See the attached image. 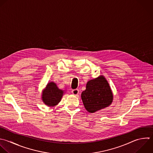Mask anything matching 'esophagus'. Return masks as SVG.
I'll return each mask as SVG.
<instances>
[{"label":"esophagus","mask_w":153,"mask_h":153,"mask_svg":"<svg viewBox=\"0 0 153 153\" xmlns=\"http://www.w3.org/2000/svg\"><path fill=\"white\" fill-rule=\"evenodd\" d=\"M72 93L73 94L76 96V95H78L79 94V90H78V89H75V90H73L72 91Z\"/></svg>","instance_id":"esophagus-1"}]
</instances>
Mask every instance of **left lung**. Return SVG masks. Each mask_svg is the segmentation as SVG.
<instances>
[{
    "instance_id": "8db88e82",
    "label": "left lung",
    "mask_w": 153,
    "mask_h": 153,
    "mask_svg": "<svg viewBox=\"0 0 153 153\" xmlns=\"http://www.w3.org/2000/svg\"><path fill=\"white\" fill-rule=\"evenodd\" d=\"M81 99L86 110L94 113L110 106L114 96L106 78L100 75L87 82Z\"/></svg>"
}]
</instances>
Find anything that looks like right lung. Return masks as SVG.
I'll list each match as a JSON object with an SVG mask.
<instances>
[{
	"label": "right lung",
	"mask_w": 153,
	"mask_h": 153,
	"mask_svg": "<svg viewBox=\"0 0 153 153\" xmlns=\"http://www.w3.org/2000/svg\"><path fill=\"white\" fill-rule=\"evenodd\" d=\"M66 90L60 89L54 82H48L42 90L41 99L45 105L54 107L59 104Z\"/></svg>",
	"instance_id": "obj_1"
}]
</instances>
